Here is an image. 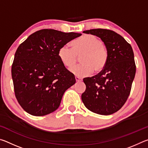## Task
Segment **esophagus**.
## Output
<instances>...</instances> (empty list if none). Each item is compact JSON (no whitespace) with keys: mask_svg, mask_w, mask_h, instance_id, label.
<instances>
[{"mask_svg":"<svg viewBox=\"0 0 148 148\" xmlns=\"http://www.w3.org/2000/svg\"><path fill=\"white\" fill-rule=\"evenodd\" d=\"M75 78H76V82H82V78H80V77H77V76H76V77H75Z\"/></svg>","mask_w":148,"mask_h":148,"instance_id":"esophagus-1","label":"esophagus"}]
</instances>
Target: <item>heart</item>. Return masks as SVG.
Returning a JSON list of instances; mask_svg holds the SVG:
<instances>
[{
	"label": "heart",
	"mask_w": 148,
	"mask_h": 148,
	"mask_svg": "<svg viewBox=\"0 0 148 148\" xmlns=\"http://www.w3.org/2000/svg\"><path fill=\"white\" fill-rule=\"evenodd\" d=\"M82 64L70 69L75 76L83 77L91 75L95 71L100 73L106 68L108 61V52L103 42L92 34H85L72 42V48L69 45L60 47L58 56L63 65L70 68L74 66L78 57Z\"/></svg>",
	"instance_id": "b5f03b06"
}]
</instances>
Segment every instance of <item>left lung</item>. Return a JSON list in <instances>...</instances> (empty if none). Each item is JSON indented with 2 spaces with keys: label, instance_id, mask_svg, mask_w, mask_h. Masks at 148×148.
I'll return each mask as SVG.
<instances>
[{
  "label": "left lung",
  "instance_id": "1",
  "mask_svg": "<svg viewBox=\"0 0 148 148\" xmlns=\"http://www.w3.org/2000/svg\"><path fill=\"white\" fill-rule=\"evenodd\" d=\"M83 32L102 40L108 52V61L103 71L84 79L86 89L82 100L94 113L112 114L121 108L131 92L136 73L133 51L123 37L111 30L95 29Z\"/></svg>",
  "mask_w": 148,
  "mask_h": 148
}]
</instances>
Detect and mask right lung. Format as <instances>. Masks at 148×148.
I'll use <instances>...</instances> for the list:
<instances>
[{
	"label": "right lung",
	"instance_id": "1",
	"mask_svg": "<svg viewBox=\"0 0 148 148\" xmlns=\"http://www.w3.org/2000/svg\"><path fill=\"white\" fill-rule=\"evenodd\" d=\"M82 35L42 29L19 45L12 66L15 95L25 111L43 116L58 108L65 91L76 83L58 56L60 47Z\"/></svg>",
	"mask_w": 148,
	"mask_h": 148
}]
</instances>
